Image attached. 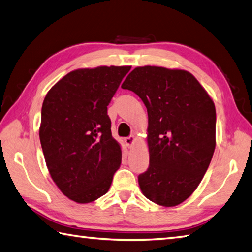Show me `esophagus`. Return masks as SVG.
<instances>
[{
  "instance_id": "esophagus-1",
  "label": "esophagus",
  "mask_w": 252,
  "mask_h": 252,
  "mask_svg": "<svg viewBox=\"0 0 252 252\" xmlns=\"http://www.w3.org/2000/svg\"><path fill=\"white\" fill-rule=\"evenodd\" d=\"M135 142H136L135 136H129V137H127V138H125V144L127 145L128 148H131V147L135 145Z\"/></svg>"
}]
</instances>
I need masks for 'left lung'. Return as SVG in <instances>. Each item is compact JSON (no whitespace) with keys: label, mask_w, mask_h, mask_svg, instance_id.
<instances>
[{"label":"left lung","mask_w":252,"mask_h":252,"mask_svg":"<svg viewBox=\"0 0 252 252\" xmlns=\"http://www.w3.org/2000/svg\"><path fill=\"white\" fill-rule=\"evenodd\" d=\"M122 88L136 93L148 112L149 167L138 177L141 192L158 205L177 206L195 191L211 163L214 102L185 70L138 67Z\"/></svg>","instance_id":"obj_1"}]
</instances>
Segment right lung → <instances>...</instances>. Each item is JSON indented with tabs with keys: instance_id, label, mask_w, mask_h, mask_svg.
Instances as JSON below:
<instances>
[{
	"instance_id": "right-lung-1",
	"label": "right lung",
	"mask_w": 252,
	"mask_h": 252,
	"mask_svg": "<svg viewBox=\"0 0 252 252\" xmlns=\"http://www.w3.org/2000/svg\"><path fill=\"white\" fill-rule=\"evenodd\" d=\"M130 67L71 71L52 87L41 107L39 138L51 179L80 204L110 189L122 162L107 105Z\"/></svg>"
}]
</instances>
